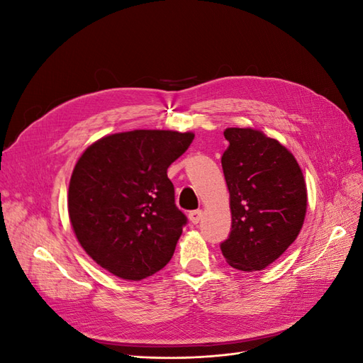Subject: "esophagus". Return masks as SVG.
<instances>
[{"label":"esophagus","instance_id":"obj_1","mask_svg":"<svg viewBox=\"0 0 363 363\" xmlns=\"http://www.w3.org/2000/svg\"><path fill=\"white\" fill-rule=\"evenodd\" d=\"M201 218H203V212L201 211H192L189 213V221L192 224H199L201 221Z\"/></svg>","mask_w":363,"mask_h":363}]
</instances>
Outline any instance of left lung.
Here are the masks:
<instances>
[{
    "label": "left lung",
    "mask_w": 363,
    "mask_h": 363,
    "mask_svg": "<svg viewBox=\"0 0 363 363\" xmlns=\"http://www.w3.org/2000/svg\"><path fill=\"white\" fill-rule=\"evenodd\" d=\"M221 157L230 194L232 230L221 244L230 267L262 271L298 236L307 211L304 175L279 140L250 127L224 130Z\"/></svg>",
    "instance_id": "1"
}]
</instances>
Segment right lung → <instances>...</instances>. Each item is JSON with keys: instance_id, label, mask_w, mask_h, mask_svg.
I'll list each match as a JSON object with an SVG mask.
<instances>
[{"instance_id": "add662e5", "label": "right lung", "mask_w": 363, "mask_h": 363, "mask_svg": "<svg viewBox=\"0 0 363 363\" xmlns=\"http://www.w3.org/2000/svg\"><path fill=\"white\" fill-rule=\"evenodd\" d=\"M194 138L192 131H123L95 140L77 160L69 221L87 256L113 276L138 281L171 260L186 216L167 171Z\"/></svg>"}]
</instances>
